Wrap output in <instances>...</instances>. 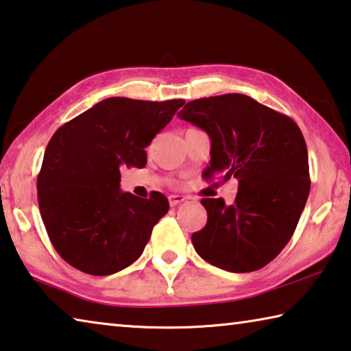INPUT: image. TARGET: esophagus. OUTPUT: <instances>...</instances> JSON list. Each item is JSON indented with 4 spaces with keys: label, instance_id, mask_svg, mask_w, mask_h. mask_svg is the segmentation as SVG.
Segmentation results:
<instances>
[{
    "label": "esophagus",
    "instance_id": "esophagus-1",
    "mask_svg": "<svg viewBox=\"0 0 351 351\" xmlns=\"http://www.w3.org/2000/svg\"><path fill=\"white\" fill-rule=\"evenodd\" d=\"M168 199H169L171 206H176V205H179V204L185 202V200H186V197L185 196H180V194H171Z\"/></svg>",
    "mask_w": 351,
    "mask_h": 351
}]
</instances>
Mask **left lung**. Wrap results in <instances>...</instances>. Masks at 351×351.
Instances as JSON below:
<instances>
[{"label": "left lung", "instance_id": "obj_1", "mask_svg": "<svg viewBox=\"0 0 351 351\" xmlns=\"http://www.w3.org/2000/svg\"><path fill=\"white\" fill-rule=\"evenodd\" d=\"M179 118L211 140L205 179H238L234 204L202 199L206 226L193 233L200 258L228 272H254L271 263L294 234L308 200V149L298 125L245 95L188 102Z\"/></svg>", "mask_w": 351, "mask_h": 351}]
</instances>
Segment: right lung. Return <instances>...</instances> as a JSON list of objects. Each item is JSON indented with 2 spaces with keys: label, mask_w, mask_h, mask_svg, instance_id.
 Returning a JSON list of instances; mask_svg holds the SVG:
<instances>
[{
  "label": "right lung",
  "mask_w": 351,
  "mask_h": 351,
  "mask_svg": "<svg viewBox=\"0 0 351 351\" xmlns=\"http://www.w3.org/2000/svg\"><path fill=\"white\" fill-rule=\"evenodd\" d=\"M183 104L108 97L56 130L37 179L38 206L73 267L102 277L140 258L169 202L158 191L149 199L121 191L119 171L146 166L145 149Z\"/></svg>",
  "instance_id": "obj_1"
}]
</instances>
